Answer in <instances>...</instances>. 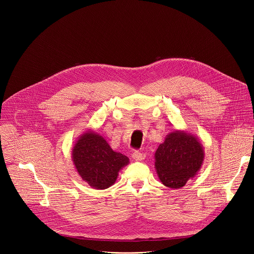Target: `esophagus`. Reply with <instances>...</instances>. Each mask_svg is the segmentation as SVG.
I'll return each mask as SVG.
<instances>
[{"label": "esophagus", "instance_id": "esophagus-1", "mask_svg": "<svg viewBox=\"0 0 254 254\" xmlns=\"http://www.w3.org/2000/svg\"><path fill=\"white\" fill-rule=\"evenodd\" d=\"M131 157H132V159H133L134 161H142L144 158H146V155H144V154L141 153V152L135 151V152L132 153Z\"/></svg>", "mask_w": 254, "mask_h": 254}]
</instances>
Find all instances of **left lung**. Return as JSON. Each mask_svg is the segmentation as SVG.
Instances as JSON below:
<instances>
[{"instance_id": "1", "label": "left lung", "mask_w": 254, "mask_h": 254, "mask_svg": "<svg viewBox=\"0 0 254 254\" xmlns=\"http://www.w3.org/2000/svg\"><path fill=\"white\" fill-rule=\"evenodd\" d=\"M155 167L161 182L179 189L195 177L204 161V150L191 133L175 130L169 133L155 154Z\"/></svg>"}]
</instances>
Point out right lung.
Wrapping results in <instances>:
<instances>
[{
  "instance_id": "right-lung-1",
  "label": "right lung",
  "mask_w": 254,
  "mask_h": 254,
  "mask_svg": "<svg viewBox=\"0 0 254 254\" xmlns=\"http://www.w3.org/2000/svg\"><path fill=\"white\" fill-rule=\"evenodd\" d=\"M72 161L82 180L100 190L114 185L119 172L129 163L127 156L113 151L101 135L90 130L76 140Z\"/></svg>"
}]
</instances>
